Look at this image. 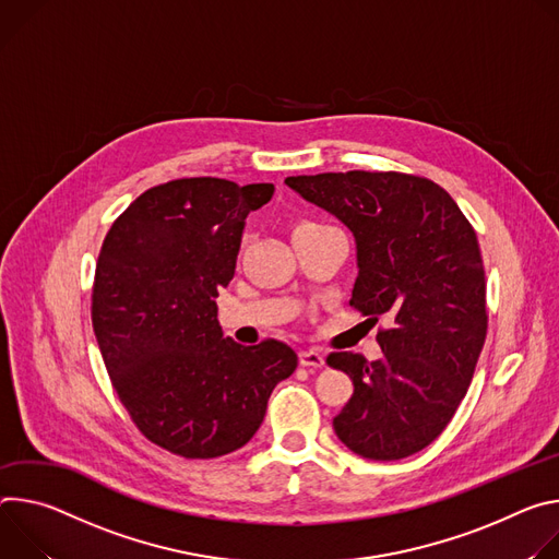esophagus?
I'll return each instance as SVG.
<instances>
[{
	"instance_id": "obj_1",
	"label": "esophagus",
	"mask_w": 559,
	"mask_h": 559,
	"mask_svg": "<svg viewBox=\"0 0 559 559\" xmlns=\"http://www.w3.org/2000/svg\"><path fill=\"white\" fill-rule=\"evenodd\" d=\"M299 364L304 368H322L324 366V355L318 350H299Z\"/></svg>"
}]
</instances>
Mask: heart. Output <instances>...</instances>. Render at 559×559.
Here are the masks:
<instances>
[{"instance_id": "obj_1", "label": "heart", "mask_w": 559, "mask_h": 559, "mask_svg": "<svg viewBox=\"0 0 559 559\" xmlns=\"http://www.w3.org/2000/svg\"><path fill=\"white\" fill-rule=\"evenodd\" d=\"M306 226H316V224H311V222H304V224H299L297 228H306ZM297 228H295V230H297Z\"/></svg>"}]
</instances>
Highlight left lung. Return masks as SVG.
Wrapping results in <instances>:
<instances>
[{
  "label": "left lung",
  "instance_id": "1",
  "mask_svg": "<svg viewBox=\"0 0 559 559\" xmlns=\"http://www.w3.org/2000/svg\"><path fill=\"white\" fill-rule=\"evenodd\" d=\"M306 202L335 215L355 237L350 306L378 333L382 357L331 353L353 380L333 419L337 438L366 460H402L426 449L464 400L486 340V280L473 226L455 200L406 173L286 177Z\"/></svg>",
  "mask_w": 559,
  "mask_h": 559
}]
</instances>
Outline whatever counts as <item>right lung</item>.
<instances>
[{
	"label": "right lung",
	"mask_w": 559,
	"mask_h": 559,
	"mask_svg": "<svg viewBox=\"0 0 559 559\" xmlns=\"http://www.w3.org/2000/svg\"><path fill=\"white\" fill-rule=\"evenodd\" d=\"M273 193V183L173 179L142 193L102 243L91 316L112 389L153 444L186 460L241 449L297 368L284 342L241 346L217 322L246 217Z\"/></svg>",
	"instance_id": "add662e5"
}]
</instances>
